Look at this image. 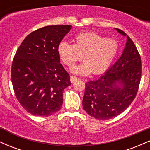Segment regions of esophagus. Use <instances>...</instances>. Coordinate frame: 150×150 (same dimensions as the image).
<instances>
[{
    "instance_id": "esophagus-1",
    "label": "esophagus",
    "mask_w": 150,
    "mask_h": 150,
    "mask_svg": "<svg viewBox=\"0 0 150 150\" xmlns=\"http://www.w3.org/2000/svg\"><path fill=\"white\" fill-rule=\"evenodd\" d=\"M78 79H79L78 77H77L75 76H73V75H72V76H70V82H71L72 83H73V82H75V81H77Z\"/></svg>"
}]
</instances>
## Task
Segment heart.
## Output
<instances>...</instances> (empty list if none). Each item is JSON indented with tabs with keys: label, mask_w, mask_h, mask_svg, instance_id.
<instances>
[{
	"label": "heart",
	"mask_w": 150,
	"mask_h": 150,
	"mask_svg": "<svg viewBox=\"0 0 150 150\" xmlns=\"http://www.w3.org/2000/svg\"><path fill=\"white\" fill-rule=\"evenodd\" d=\"M118 49L119 45L116 39H105L92 32L77 34L73 44L62 42L58 46L60 58L70 68L83 56L85 63L73 70L75 73L82 75L104 73L114 61Z\"/></svg>",
	"instance_id": "heart-1"
}]
</instances>
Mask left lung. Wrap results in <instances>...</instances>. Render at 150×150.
Masks as SVG:
<instances>
[{
	"label": "left lung",
	"mask_w": 150,
	"mask_h": 150,
	"mask_svg": "<svg viewBox=\"0 0 150 150\" xmlns=\"http://www.w3.org/2000/svg\"><path fill=\"white\" fill-rule=\"evenodd\" d=\"M115 30L127 37L121 56L104 75L85 84L83 108L99 120L110 119L123 112L136 97L140 82L142 64L138 51L123 31Z\"/></svg>",
	"instance_id": "left-lung-1"
}]
</instances>
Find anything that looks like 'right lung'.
Masks as SVG:
<instances>
[{
  "label": "right lung",
  "instance_id": "1",
  "mask_svg": "<svg viewBox=\"0 0 150 150\" xmlns=\"http://www.w3.org/2000/svg\"><path fill=\"white\" fill-rule=\"evenodd\" d=\"M71 25H51L23 40L12 64L11 80L17 99L27 112L49 116L61 109L63 90L71 85L58 52Z\"/></svg>",
  "mask_w": 150,
  "mask_h": 150
}]
</instances>
